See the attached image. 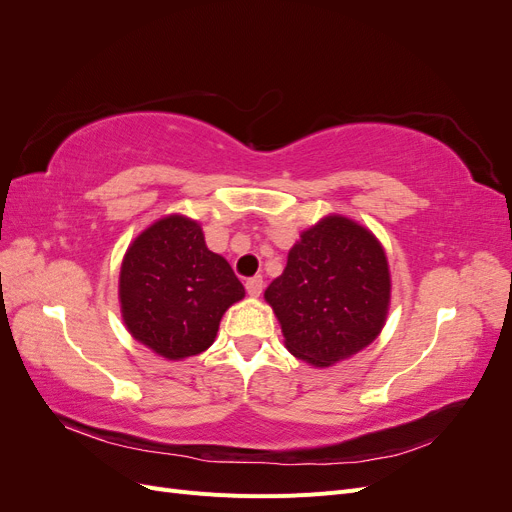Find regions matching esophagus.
Wrapping results in <instances>:
<instances>
[{
    "mask_svg": "<svg viewBox=\"0 0 512 512\" xmlns=\"http://www.w3.org/2000/svg\"><path fill=\"white\" fill-rule=\"evenodd\" d=\"M262 277H250V280L245 282V290H247V294H250V297H260V292H262Z\"/></svg>",
    "mask_w": 512,
    "mask_h": 512,
    "instance_id": "34e87169",
    "label": "esophagus"
}]
</instances>
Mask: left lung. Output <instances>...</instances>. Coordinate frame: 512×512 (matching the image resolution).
<instances>
[{"label":"left lung","mask_w":512,"mask_h":512,"mask_svg":"<svg viewBox=\"0 0 512 512\" xmlns=\"http://www.w3.org/2000/svg\"><path fill=\"white\" fill-rule=\"evenodd\" d=\"M284 346L314 367H331L380 335L391 305V271L374 232L331 213L301 232L286 269L265 290Z\"/></svg>","instance_id":"1"}]
</instances>
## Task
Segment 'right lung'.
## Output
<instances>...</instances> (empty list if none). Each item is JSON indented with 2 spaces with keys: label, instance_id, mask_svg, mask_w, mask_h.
I'll use <instances>...</instances> for the list:
<instances>
[{
  "label": "right lung",
  "instance_id": "right-lung-1",
  "mask_svg": "<svg viewBox=\"0 0 512 512\" xmlns=\"http://www.w3.org/2000/svg\"><path fill=\"white\" fill-rule=\"evenodd\" d=\"M245 297L200 224L170 213L138 235L121 262L119 305L128 333L166 361L205 352L230 305Z\"/></svg>",
  "mask_w": 512,
  "mask_h": 512
}]
</instances>
